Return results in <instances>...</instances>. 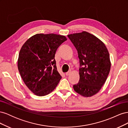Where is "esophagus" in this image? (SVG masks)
<instances>
[{"instance_id": "34e87169", "label": "esophagus", "mask_w": 128, "mask_h": 128, "mask_svg": "<svg viewBox=\"0 0 128 128\" xmlns=\"http://www.w3.org/2000/svg\"><path fill=\"white\" fill-rule=\"evenodd\" d=\"M70 73H71V71H69V72H67L66 73V76H68V75H70Z\"/></svg>"}]
</instances>
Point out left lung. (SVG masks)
I'll return each instance as SVG.
<instances>
[{
    "instance_id": "left-lung-1",
    "label": "left lung",
    "mask_w": 128,
    "mask_h": 128,
    "mask_svg": "<svg viewBox=\"0 0 128 128\" xmlns=\"http://www.w3.org/2000/svg\"><path fill=\"white\" fill-rule=\"evenodd\" d=\"M78 52L80 80L73 86L77 94L90 97L100 91L110 72L109 52L104 42L86 32L68 35Z\"/></svg>"
}]
</instances>
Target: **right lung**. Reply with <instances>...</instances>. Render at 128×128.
I'll return each mask as SVG.
<instances>
[{"label": "right lung", "mask_w": 128, "mask_h": 128, "mask_svg": "<svg viewBox=\"0 0 128 128\" xmlns=\"http://www.w3.org/2000/svg\"><path fill=\"white\" fill-rule=\"evenodd\" d=\"M66 40L60 34H37L22 45L18 60V69L26 86L35 95L48 94L61 79L54 57L58 48Z\"/></svg>", "instance_id": "obj_1"}]
</instances>
